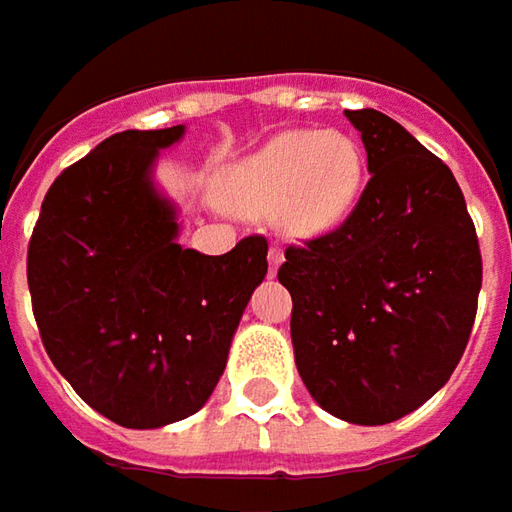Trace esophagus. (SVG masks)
Here are the masks:
<instances>
[{"label":"esophagus","instance_id":"1","mask_svg":"<svg viewBox=\"0 0 512 512\" xmlns=\"http://www.w3.org/2000/svg\"><path fill=\"white\" fill-rule=\"evenodd\" d=\"M280 263H283V252H280V246H272V249H269V272H272V275L278 272Z\"/></svg>","mask_w":512,"mask_h":512}]
</instances>
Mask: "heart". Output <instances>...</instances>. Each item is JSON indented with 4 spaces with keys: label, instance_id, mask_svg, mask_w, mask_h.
<instances>
[{
    "label": "heart",
    "instance_id": "obj_1",
    "mask_svg": "<svg viewBox=\"0 0 512 512\" xmlns=\"http://www.w3.org/2000/svg\"><path fill=\"white\" fill-rule=\"evenodd\" d=\"M364 168L355 137L335 128H292L226 174L223 200L246 217H275L292 237H318L341 226L355 209Z\"/></svg>",
    "mask_w": 512,
    "mask_h": 512
}]
</instances>
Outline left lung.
I'll return each instance as SVG.
<instances>
[{"mask_svg": "<svg viewBox=\"0 0 512 512\" xmlns=\"http://www.w3.org/2000/svg\"><path fill=\"white\" fill-rule=\"evenodd\" d=\"M369 183L335 232L286 249L300 378L349 424L418 410L458 367L476 321L481 252L453 171L392 117L346 111Z\"/></svg>", "mask_w": 512, "mask_h": 512, "instance_id": "left-lung-1", "label": "left lung"}]
</instances>
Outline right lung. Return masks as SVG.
<instances>
[{"instance_id":"right-lung-1","label":"right lung","mask_w":512,"mask_h":512,"mask_svg":"<svg viewBox=\"0 0 512 512\" xmlns=\"http://www.w3.org/2000/svg\"><path fill=\"white\" fill-rule=\"evenodd\" d=\"M183 131L102 140L56 177L28 246L48 358L88 407L131 430L166 427L209 401L269 269L260 234L214 257L177 243V212L151 168Z\"/></svg>"}]
</instances>
